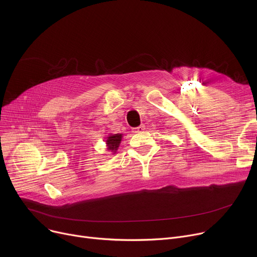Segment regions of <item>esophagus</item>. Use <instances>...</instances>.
<instances>
[{"label": "esophagus", "mask_w": 257, "mask_h": 257, "mask_svg": "<svg viewBox=\"0 0 257 257\" xmlns=\"http://www.w3.org/2000/svg\"><path fill=\"white\" fill-rule=\"evenodd\" d=\"M144 130H145V125H141V126H139V127H137V128H134V131H133V132L138 133V132H142V131H144Z\"/></svg>", "instance_id": "esophagus-1"}]
</instances>
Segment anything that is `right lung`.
Here are the masks:
<instances>
[{
  "label": "right lung",
  "mask_w": 257,
  "mask_h": 257,
  "mask_svg": "<svg viewBox=\"0 0 257 257\" xmlns=\"http://www.w3.org/2000/svg\"><path fill=\"white\" fill-rule=\"evenodd\" d=\"M120 140H121V134H114V136H110L109 138H107L108 150H110L111 152L114 153L117 150Z\"/></svg>",
  "instance_id": "1"
}]
</instances>
